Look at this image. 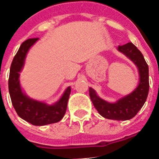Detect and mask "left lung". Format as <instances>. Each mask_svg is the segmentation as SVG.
<instances>
[{
    "mask_svg": "<svg viewBox=\"0 0 159 159\" xmlns=\"http://www.w3.org/2000/svg\"><path fill=\"white\" fill-rule=\"evenodd\" d=\"M117 50L123 53L136 66L139 80L134 90L114 102H109L89 88V96L98 113L104 118L114 120H128L136 116L144 106L149 91L148 66L141 52L132 43L119 46Z\"/></svg>",
    "mask_w": 159,
    "mask_h": 159,
    "instance_id": "1",
    "label": "left lung"
}]
</instances>
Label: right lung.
<instances>
[{
	"mask_svg": "<svg viewBox=\"0 0 159 159\" xmlns=\"http://www.w3.org/2000/svg\"><path fill=\"white\" fill-rule=\"evenodd\" d=\"M39 39H29L21 43L15 54L10 68L8 90L12 105L17 114L26 122L35 126H44L61 120L67 110L70 87H67L61 98L53 104L30 98L20 84V73L25 65L26 56Z\"/></svg>",
	"mask_w": 159,
	"mask_h": 159,
	"instance_id": "obj_1",
	"label": "right lung"
}]
</instances>
